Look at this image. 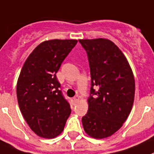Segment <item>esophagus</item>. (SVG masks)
I'll return each mask as SVG.
<instances>
[{"label": "esophagus", "instance_id": "esophagus-1", "mask_svg": "<svg viewBox=\"0 0 154 154\" xmlns=\"http://www.w3.org/2000/svg\"><path fill=\"white\" fill-rule=\"evenodd\" d=\"M73 102H74V103H77V101H79V97H78V96H75V97H73Z\"/></svg>", "mask_w": 154, "mask_h": 154}]
</instances>
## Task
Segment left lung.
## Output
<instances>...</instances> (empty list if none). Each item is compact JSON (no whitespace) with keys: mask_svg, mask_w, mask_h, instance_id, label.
I'll return each instance as SVG.
<instances>
[{"mask_svg":"<svg viewBox=\"0 0 154 154\" xmlns=\"http://www.w3.org/2000/svg\"><path fill=\"white\" fill-rule=\"evenodd\" d=\"M88 53L91 88L88 111L82 118L85 133L105 139L122 126L131 112L135 79L125 55L106 38L79 39Z\"/></svg>","mask_w":154,"mask_h":154,"instance_id":"left-lung-1","label":"left lung"}]
</instances>
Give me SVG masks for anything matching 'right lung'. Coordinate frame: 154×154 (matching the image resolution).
Returning <instances> with one entry per match:
<instances>
[{
	"mask_svg": "<svg viewBox=\"0 0 154 154\" xmlns=\"http://www.w3.org/2000/svg\"><path fill=\"white\" fill-rule=\"evenodd\" d=\"M77 42L76 39L44 41L29 55L20 72L17 82L20 110L30 129L42 138L60 134L71 113L56 73Z\"/></svg>",
	"mask_w": 154,
	"mask_h": 154,
	"instance_id": "add662e5",
	"label": "right lung"
}]
</instances>
